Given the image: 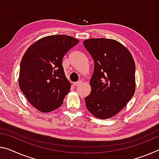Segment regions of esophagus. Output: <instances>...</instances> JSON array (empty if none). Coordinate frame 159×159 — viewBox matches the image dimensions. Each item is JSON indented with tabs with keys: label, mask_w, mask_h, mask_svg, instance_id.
Wrapping results in <instances>:
<instances>
[{
	"label": "esophagus",
	"mask_w": 159,
	"mask_h": 159,
	"mask_svg": "<svg viewBox=\"0 0 159 159\" xmlns=\"http://www.w3.org/2000/svg\"><path fill=\"white\" fill-rule=\"evenodd\" d=\"M82 84V81L81 80H79V81L78 82H75V83H74V85H75V86H77V85H80Z\"/></svg>",
	"instance_id": "1"
}]
</instances>
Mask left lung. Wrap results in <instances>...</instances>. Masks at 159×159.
Here are the masks:
<instances>
[{
  "label": "left lung",
  "mask_w": 159,
  "mask_h": 159,
  "mask_svg": "<svg viewBox=\"0 0 159 159\" xmlns=\"http://www.w3.org/2000/svg\"><path fill=\"white\" fill-rule=\"evenodd\" d=\"M84 45L94 60L90 80L91 92L85 105L95 117H112L124 108L135 92V64L129 50L112 39H85Z\"/></svg>",
  "instance_id": "1"
}]
</instances>
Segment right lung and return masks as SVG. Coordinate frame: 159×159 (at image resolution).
Listing matches in <instances>:
<instances>
[{"mask_svg": "<svg viewBox=\"0 0 159 159\" xmlns=\"http://www.w3.org/2000/svg\"><path fill=\"white\" fill-rule=\"evenodd\" d=\"M79 42L64 34L50 35L34 42L22 57L20 89L32 106L49 112L62 105L70 89L62 66L64 54Z\"/></svg>", "mask_w": 159, "mask_h": 159, "instance_id": "right-lung-1", "label": "right lung"}]
</instances>
